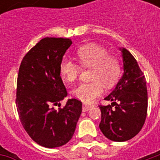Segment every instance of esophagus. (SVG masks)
Instances as JSON below:
<instances>
[{
    "instance_id": "esophagus-1",
    "label": "esophagus",
    "mask_w": 160,
    "mask_h": 160,
    "mask_svg": "<svg viewBox=\"0 0 160 160\" xmlns=\"http://www.w3.org/2000/svg\"><path fill=\"white\" fill-rule=\"evenodd\" d=\"M92 107V105H87V104H83V106H82V111H89V110H90Z\"/></svg>"
}]
</instances>
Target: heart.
Masks as SVG:
<instances>
[{
	"mask_svg": "<svg viewBox=\"0 0 160 160\" xmlns=\"http://www.w3.org/2000/svg\"><path fill=\"white\" fill-rule=\"evenodd\" d=\"M76 55L81 66L92 68L90 80L92 81L80 84L73 90V97L91 103L104 91V85L110 87L113 86L121 73L120 61L116 56H110L106 49L97 44L90 43L80 47ZM61 76L68 82L77 80L81 68L68 57H63L59 67Z\"/></svg>",
	"mask_w": 160,
	"mask_h": 160,
	"instance_id": "obj_1",
	"label": "heart"
}]
</instances>
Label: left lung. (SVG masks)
Segmentation results:
<instances>
[{
    "label": "left lung",
    "mask_w": 160,
    "mask_h": 160,
    "mask_svg": "<svg viewBox=\"0 0 160 160\" xmlns=\"http://www.w3.org/2000/svg\"><path fill=\"white\" fill-rule=\"evenodd\" d=\"M124 73L116 88L105 98L111 104L98 107L99 128L104 136L113 141H126L134 137L143 127L148 114V90L144 73L136 60L126 49H120Z\"/></svg>",
    "instance_id": "1"
}]
</instances>
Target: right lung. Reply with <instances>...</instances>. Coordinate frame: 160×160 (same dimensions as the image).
Masks as SVG:
<instances>
[{"mask_svg": "<svg viewBox=\"0 0 160 160\" xmlns=\"http://www.w3.org/2000/svg\"><path fill=\"white\" fill-rule=\"evenodd\" d=\"M71 43L68 38H42L19 66L16 92L19 120L30 137L44 148L68 143L82 111V103L76 98L68 99L58 111L54 109L68 95L59 67Z\"/></svg>", "mask_w": 160, "mask_h": 160, "instance_id": "obj_1", "label": "right lung"}]
</instances>
